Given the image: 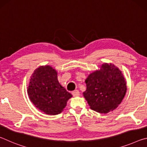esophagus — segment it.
Masks as SVG:
<instances>
[{
    "instance_id": "1",
    "label": "esophagus",
    "mask_w": 147,
    "mask_h": 147,
    "mask_svg": "<svg viewBox=\"0 0 147 147\" xmlns=\"http://www.w3.org/2000/svg\"><path fill=\"white\" fill-rule=\"evenodd\" d=\"M72 94L73 96H78L80 95V92L78 90H74L72 92Z\"/></svg>"
}]
</instances>
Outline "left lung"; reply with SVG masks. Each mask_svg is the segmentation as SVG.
<instances>
[{
	"label": "left lung",
	"instance_id": "obj_1",
	"mask_svg": "<svg viewBox=\"0 0 147 147\" xmlns=\"http://www.w3.org/2000/svg\"><path fill=\"white\" fill-rule=\"evenodd\" d=\"M83 95L90 108L108 113L117 108L125 96L127 87L122 71L112 63H104L88 75Z\"/></svg>",
	"mask_w": 147,
	"mask_h": 147
}]
</instances>
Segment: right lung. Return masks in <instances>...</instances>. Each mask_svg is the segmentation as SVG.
I'll return each instance as SVG.
<instances>
[{
	"instance_id": "1",
	"label": "right lung",
	"mask_w": 147,
	"mask_h": 147,
	"mask_svg": "<svg viewBox=\"0 0 147 147\" xmlns=\"http://www.w3.org/2000/svg\"><path fill=\"white\" fill-rule=\"evenodd\" d=\"M30 100L47 115H58L67 106L72 94L59 83L58 73L50 65L39 66L34 71L27 88Z\"/></svg>"
}]
</instances>
